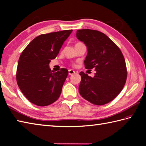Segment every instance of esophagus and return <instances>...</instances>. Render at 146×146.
I'll list each match as a JSON object with an SVG mask.
<instances>
[{
    "instance_id": "obj_1",
    "label": "esophagus",
    "mask_w": 146,
    "mask_h": 146,
    "mask_svg": "<svg viewBox=\"0 0 146 146\" xmlns=\"http://www.w3.org/2000/svg\"><path fill=\"white\" fill-rule=\"evenodd\" d=\"M68 73H69L70 75H72L74 73H75V71L73 70H68Z\"/></svg>"
}]
</instances>
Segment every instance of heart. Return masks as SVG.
Instances as JSON below:
<instances>
[{
	"label": "heart",
	"instance_id": "heart-1",
	"mask_svg": "<svg viewBox=\"0 0 146 146\" xmlns=\"http://www.w3.org/2000/svg\"><path fill=\"white\" fill-rule=\"evenodd\" d=\"M72 66H76V64L75 63H73L72 64Z\"/></svg>",
	"mask_w": 146,
	"mask_h": 146
}]
</instances>
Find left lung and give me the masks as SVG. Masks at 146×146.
<instances>
[{"instance_id":"1","label":"left lung","mask_w":146,"mask_h":146,"mask_svg":"<svg viewBox=\"0 0 146 146\" xmlns=\"http://www.w3.org/2000/svg\"><path fill=\"white\" fill-rule=\"evenodd\" d=\"M76 37L87 47L85 68L96 71L94 77L83 71L80 73V94L93 104H106L120 94L126 82L127 72L122 52L107 36L98 31L77 30Z\"/></svg>"}]
</instances>
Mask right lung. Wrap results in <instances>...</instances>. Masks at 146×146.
<instances>
[{
	"label": "right lung",
	"mask_w": 146,
	"mask_h": 146,
	"mask_svg": "<svg viewBox=\"0 0 146 146\" xmlns=\"http://www.w3.org/2000/svg\"><path fill=\"white\" fill-rule=\"evenodd\" d=\"M72 29L41 35L26 46L19 59L16 80L22 93L32 104L44 107L56 101L68 74L66 68L54 72L49 67Z\"/></svg>",
	"instance_id": "1"
}]
</instances>
